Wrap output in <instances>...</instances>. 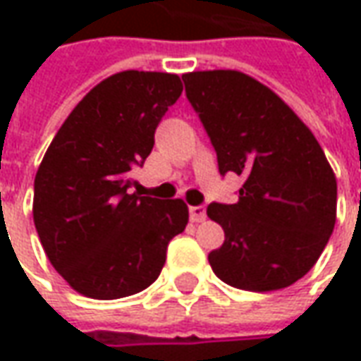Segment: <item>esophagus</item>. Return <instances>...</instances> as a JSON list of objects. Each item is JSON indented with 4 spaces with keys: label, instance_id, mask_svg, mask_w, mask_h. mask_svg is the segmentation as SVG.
I'll return each mask as SVG.
<instances>
[{
    "label": "esophagus",
    "instance_id": "esophagus-1",
    "mask_svg": "<svg viewBox=\"0 0 361 361\" xmlns=\"http://www.w3.org/2000/svg\"><path fill=\"white\" fill-rule=\"evenodd\" d=\"M189 219L191 222H203L207 219V211H204L203 204H199V207H189Z\"/></svg>",
    "mask_w": 361,
    "mask_h": 361
}]
</instances>
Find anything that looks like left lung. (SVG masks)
Masks as SVG:
<instances>
[{"label": "left lung", "instance_id": "obj_1", "mask_svg": "<svg viewBox=\"0 0 361 361\" xmlns=\"http://www.w3.org/2000/svg\"><path fill=\"white\" fill-rule=\"evenodd\" d=\"M185 94L203 121L224 176H243L234 204L211 203L224 243L209 253L222 282L280 290L310 269L336 222V178L310 127L279 94L242 71L185 73Z\"/></svg>", "mask_w": 361, "mask_h": 361}]
</instances>
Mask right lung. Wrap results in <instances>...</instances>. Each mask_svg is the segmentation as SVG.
I'll return each mask as SVG.
<instances>
[{"instance_id":"add662e5","label":"right lung","mask_w":361,"mask_h":361,"mask_svg":"<svg viewBox=\"0 0 361 361\" xmlns=\"http://www.w3.org/2000/svg\"><path fill=\"white\" fill-rule=\"evenodd\" d=\"M178 75L121 71L67 116L35 178L32 216L46 255L75 292L118 300L149 288L173 235L188 226L181 199L131 193V170L180 98Z\"/></svg>"}]
</instances>
